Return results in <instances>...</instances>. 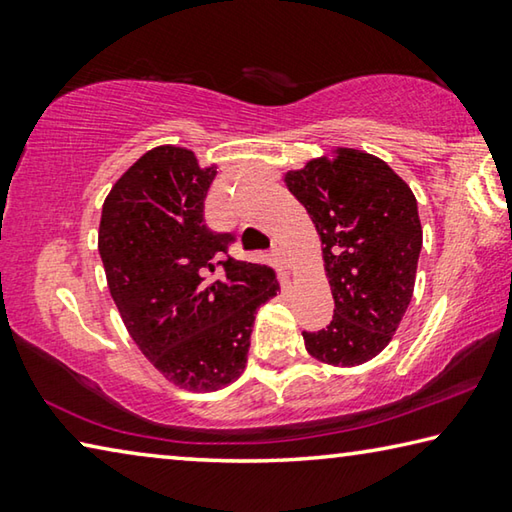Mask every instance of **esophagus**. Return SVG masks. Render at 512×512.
Masks as SVG:
<instances>
[{
	"instance_id": "34e87169",
	"label": "esophagus",
	"mask_w": 512,
	"mask_h": 512,
	"mask_svg": "<svg viewBox=\"0 0 512 512\" xmlns=\"http://www.w3.org/2000/svg\"><path fill=\"white\" fill-rule=\"evenodd\" d=\"M273 257H275V262L280 264V266H284V268H289V255H287V250H284L282 246H273Z\"/></svg>"
}]
</instances>
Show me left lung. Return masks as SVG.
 Here are the masks:
<instances>
[{
    "label": "left lung",
    "mask_w": 512,
    "mask_h": 512,
    "mask_svg": "<svg viewBox=\"0 0 512 512\" xmlns=\"http://www.w3.org/2000/svg\"><path fill=\"white\" fill-rule=\"evenodd\" d=\"M284 183L316 223L334 296L329 325L302 332L307 352L332 366L366 363L391 343L413 296L418 201L384 160L354 149L311 160Z\"/></svg>",
    "instance_id": "1"
}]
</instances>
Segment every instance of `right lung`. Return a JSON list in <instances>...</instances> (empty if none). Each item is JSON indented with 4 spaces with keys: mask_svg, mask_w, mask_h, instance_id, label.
I'll use <instances>...</instances> for the list:
<instances>
[{
    "mask_svg": "<svg viewBox=\"0 0 512 512\" xmlns=\"http://www.w3.org/2000/svg\"><path fill=\"white\" fill-rule=\"evenodd\" d=\"M214 176L192 151L158 146L110 189L99 225L128 334L164 377L194 393L244 372L257 309L280 291L273 268L228 255L232 232L207 228Z\"/></svg>",
    "mask_w": 512,
    "mask_h": 512,
    "instance_id": "obj_1",
    "label": "right lung"
}]
</instances>
